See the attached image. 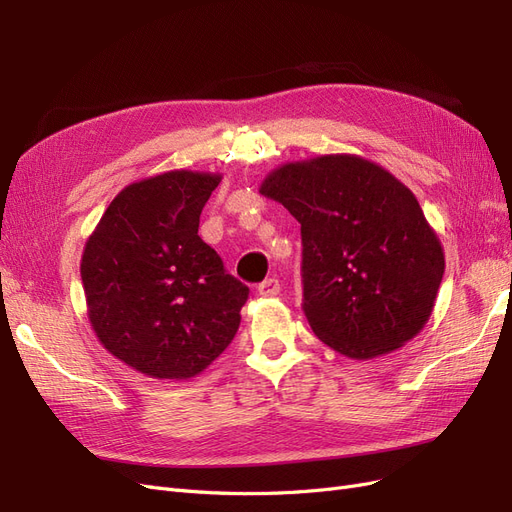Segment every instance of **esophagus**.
Returning <instances> with one entry per match:
<instances>
[{
    "instance_id": "34e87169",
    "label": "esophagus",
    "mask_w": 512,
    "mask_h": 512,
    "mask_svg": "<svg viewBox=\"0 0 512 512\" xmlns=\"http://www.w3.org/2000/svg\"><path fill=\"white\" fill-rule=\"evenodd\" d=\"M258 292L262 297H275V294H280V282H277L275 277H269V280L258 284Z\"/></svg>"
}]
</instances>
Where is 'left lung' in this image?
Wrapping results in <instances>:
<instances>
[{
	"instance_id": "left-lung-1",
	"label": "left lung",
	"mask_w": 512,
	"mask_h": 512,
	"mask_svg": "<svg viewBox=\"0 0 512 512\" xmlns=\"http://www.w3.org/2000/svg\"><path fill=\"white\" fill-rule=\"evenodd\" d=\"M260 194L301 224L303 312L324 344L367 361L421 333L444 250L416 196L389 170L331 153L271 170Z\"/></svg>"
}]
</instances>
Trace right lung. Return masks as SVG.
<instances>
[{
    "instance_id": "right-lung-1",
    "label": "right lung",
    "mask_w": 512,
    "mask_h": 512,
    "mask_svg": "<svg viewBox=\"0 0 512 512\" xmlns=\"http://www.w3.org/2000/svg\"><path fill=\"white\" fill-rule=\"evenodd\" d=\"M220 173L168 170L123 188L81 260L100 344L141 374L188 380L228 348L250 288L198 237Z\"/></svg>"
}]
</instances>
